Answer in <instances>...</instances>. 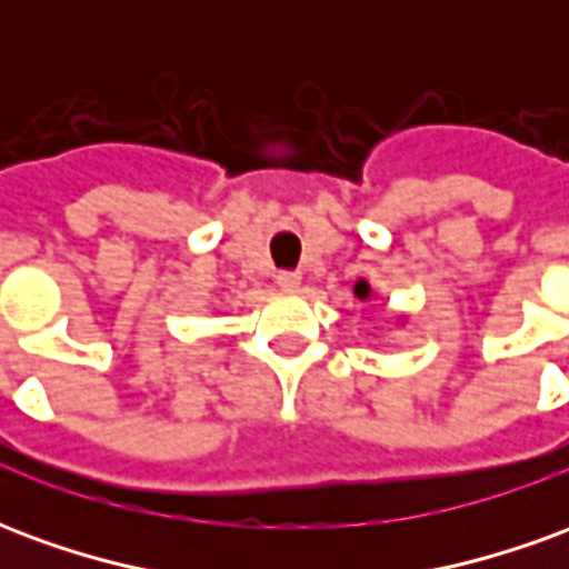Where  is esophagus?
Segmentation results:
<instances>
[{"mask_svg":"<svg viewBox=\"0 0 569 569\" xmlns=\"http://www.w3.org/2000/svg\"><path fill=\"white\" fill-rule=\"evenodd\" d=\"M298 283H301V273L298 271H277V286H280V289H286V292L298 289Z\"/></svg>","mask_w":569,"mask_h":569,"instance_id":"34e87169","label":"esophagus"}]
</instances>
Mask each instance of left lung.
<instances>
[{
	"mask_svg": "<svg viewBox=\"0 0 569 569\" xmlns=\"http://www.w3.org/2000/svg\"><path fill=\"white\" fill-rule=\"evenodd\" d=\"M357 296H359V298H366V296H369V286H366V283H359V286H357Z\"/></svg>",
	"mask_w": 569,
	"mask_h": 569,
	"instance_id": "1",
	"label": "left lung"
}]
</instances>
